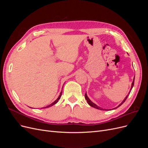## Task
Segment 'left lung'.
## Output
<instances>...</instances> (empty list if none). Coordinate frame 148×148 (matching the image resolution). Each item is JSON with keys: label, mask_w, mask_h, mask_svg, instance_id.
<instances>
[{"label": "left lung", "mask_w": 148, "mask_h": 148, "mask_svg": "<svg viewBox=\"0 0 148 148\" xmlns=\"http://www.w3.org/2000/svg\"><path fill=\"white\" fill-rule=\"evenodd\" d=\"M134 82H135V77H134V78H133V83H132V88H131V90H132V88H133V85H134ZM130 92H129V94L128 95L126 96V97L124 99V100L122 102V103H121L120 104H119V106H118V107H116L115 108H114V109H117V108H118L119 107H120L121 105H122L123 103L126 101V99H127V97H128V95H130ZM85 99H86V100L87 101V102H88V104L89 105V106H91V107H94V108H96V109H99V110H106V109H101L100 107H99V106H97L96 104H95V103H93L90 99H89V97H88V96H87V95H86V94H85Z\"/></svg>", "instance_id": "left-lung-1"}]
</instances>
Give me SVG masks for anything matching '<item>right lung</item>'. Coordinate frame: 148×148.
<instances>
[{"label": "right lung", "mask_w": 148, "mask_h": 148, "mask_svg": "<svg viewBox=\"0 0 148 148\" xmlns=\"http://www.w3.org/2000/svg\"><path fill=\"white\" fill-rule=\"evenodd\" d=\"M62 92H60V95H59V97H58L57 98V99L54 101V102H52V104H50V105H49V106H46V107H44V108H47V107H51V106H52L53 105H54V104H56V103L58 102V101H59V100L60 99V97H61V95H62ZM42 108H43V107H42Z\"/></svg>", "instance_id": "right-lung-1"}]
</instances>
